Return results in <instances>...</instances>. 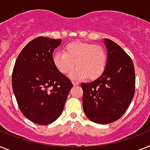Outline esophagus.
Returning <instances> with one entry per match:
<instances>
[{
    "instance_id": "34e87169",
    "label": "esophagus",
    "mask_w": 150,
    "mask_h": 150,
    "mask_svg": "<svg viewBox=\"0 0 150 150\" xmlns=\"http://www.w3.org/2000/svg\"><path fill=\"white\" fill-rule=\"evenodd\" d=\"M72 84L74 86H76L79 85V82H77V81H72Z\"/></svg>"
}]
</instances>
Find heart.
<instances>
[{"label":"heart","mask_w":150,"mask_h":150,"mask_svg":"<svg viewBox=\"0 0 150 150\" xmlns=\"http://www.w3.org/2000/svg\"><path fill=\"white\" fill-rule=\"evenodd\" d=\"M106 62V52L102 46L81 41L67 45L64 53L57 52L53 56L54 66L62 74L71 71L75 64L77 66L69 75L75 81L99 78L105 69Z\"/></svg>","instance_id":"1"}]
</instances>
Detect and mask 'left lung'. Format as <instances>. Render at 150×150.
Here are the masks:
<instances>
[{"label": "left lung", "mask_w": 150, "mask_h": 150, "mask_svg": "<svg viewBox=\"0 0 150 150\" xmlns=\"http://www.w3.org/2000/svg\"><path fill=\"white\" fill-rule=\"evenodd\" d=\"M107 62L95 81L81 85L83 110L91 121L109 124L126 112L135 93V69L129 56L119 45L105 38Z\"/></svg>", "instance_id": "8db88e82"}]
</instances>
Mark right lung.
Returning a JSON list of instances; mask_svg holds the SVG:
<instances>
[{"label": "right lung", "instance_id": "right-lung-1", "mask_svg": "<svg viewBox=\"0 0 150 150\" xmlns=\"http://www.w3.org/2000/svg\"><path fill=\"white\" fill-rule=\"evenodd\" d=\"M61 39L38 37L20 52L12 73V88L21 112L39 125H48L62 113L72 83L56 69L53 52Z\"/></svg>", "mask_w": 150, "mask_h": 150}]
</instances>
